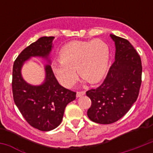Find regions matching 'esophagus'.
Masks as SVG:
<instances>
[{"mask_svg":"<svg viewBox=\"0 0 153 153\" xmlns=\"http://www.w3.org/2000/svg\"><path fill=\"white\" fill-rule=\"evenodd\" d=\"M85 93H86V92H85L84 91H78V92H77V94H76V96L78 97V98H79V97H82V96H83L84 94H85Z\"/></svg>","mask_w":153,"mask_h":153,"instance_id":"34e87169","label":"esophagus"}]
</instances>
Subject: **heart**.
Returning <instances> with one entry per match:
<instances>
[{
	"instance_id": "heart-1",
	"label": "heart",
	"mask_w": 153,
	"mask_h": 153,
	"mask_svg": "<svg viewBox=\"0 0 153 153\" xmlns=\"http://www.w3.org/2000/svg\"><path fill=\"white\" fill-rule=\"evenodd\" d=\"M59 62L52 64V70L60 83L71 86L79 76L90 83L100 82L106 74L110 51L108 44L101 39L74 40L61 48Z\"/></svg>"
}]
</instances>
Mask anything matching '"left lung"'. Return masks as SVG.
<instances>
[{
  "mask_svg": "<svg viewBox=\"0 0 153 153\" xmlns=\"http://www.w3.org/2000/svg\"><path fill=\"white\" fill-rule=\"evenodd\" d=\"M115 42V61L102 85L86 91L91 100L87 116L98 124H112L126 114L137 101L142 75L141 59L128 40L110 35Z\"/></svg>",
  "mask_w": 153,
  "mask_h": 153,
  "instance_id": "obj_1",
  "label": "left lung"
}]
</instances>
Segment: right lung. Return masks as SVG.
<instances>
[{
	"label": "right lung",
	"mask_w": 153,
	"mask_h": 153,
	"mask_svg": "<svg viewBox=\"0 0 153 153\" xmlns=\"http://www.w3.org/2000/svg\"><path fill=\"white\" fill-rule=\"evenodd\" d=\"M53 36H44L23 50L13 67V100L25 121L40 131H50L59 126L64 109L76 98V92L59 83L50 65H47L46 80L40 86H31L22 79L23 63L32 56L48 57L52 48Z\"/></svg>",
	"instance_id": "1"
}]
</instances>
